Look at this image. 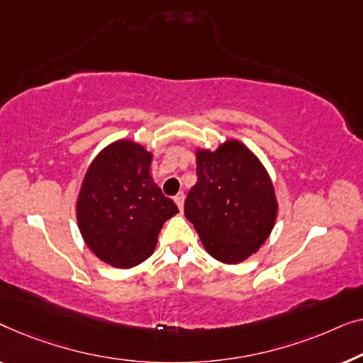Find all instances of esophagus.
Segmentation results:
<instances>
[{"label": "esophagus", "instance_id": "esophagus-1", "mask_svg": "<svg viewBox=\"0 0 363 363\" xmlns=\"http://www.w3.org/2000/svg\"><path fill=\"white\" fill-rule=\"evenodd\" d=\"M184 199H186V196H184V192H179L174 197V202H176V206L179 207V211H182V208H184Z\"/></svg>", "mask_w": 363, "mask_h": 363}]
</instances>
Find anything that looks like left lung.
<instances>
[{"label":"left lung","instance_id":"left-lung-1","mask_svg":"<svg viewBox=\"0 0 363 363\" xmlns=\"http://www.w3.org/2000/svg\"><path fill=\"white\" fill-rule=\"evenodd\" d=\"M197 182L184 203V216L203 248L223 264H238L262 248L277 223L279 203L259 157L238 140L216 151L196 147Z\"/></svg>","mask_w":363,"mask_h":363}]
</instances>
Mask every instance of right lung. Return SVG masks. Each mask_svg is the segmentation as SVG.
<instances>
[{"mask_svg":"<svg viewBox=\"0 0 363 363\" xmlns=\"http://www.w3.org/2000/svg\"><path fill=\"white\" fill-rule=\"evenodd\" d=\"M152 152L140 143L116 140L86 167L75 217L90 252L110 267L128 269L155 252L162 225L177 212L150 174Z\"/></svg>","mask_w":363,"mask_h":363,"instance_id":"add662e5","label":"right lung"}]
</instances>
